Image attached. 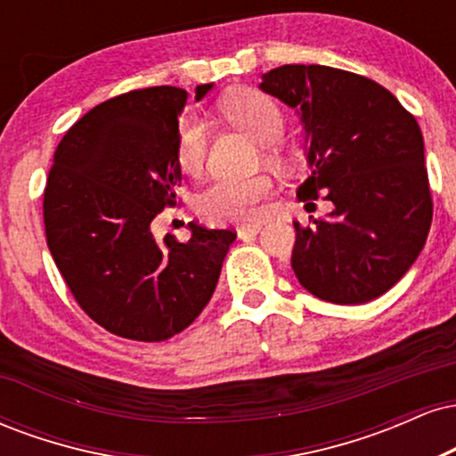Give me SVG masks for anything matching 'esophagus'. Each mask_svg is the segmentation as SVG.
<instances>
[{
    "instance_id": "34e87169",
    "label": "esophagus",
    "mask_w": 456,
    "mask_h": 456,
    "mask_svg": "<svg viewBox=\"0 0 456 456\" xmlns=\"http://www.w3.org/2000/svg\"><path fill=\"white\" fill-rule=\"evenodd\" d=\"M259 232H261V224H248V227L238 229V238L240 240H253Z\"/></svg>"
}]
</instances>
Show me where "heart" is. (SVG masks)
I'll use <instances>...</instances> for the list:
<instances>
[{"instance_id":"1","label":"heart","mask_w":456,"mask_h":456,"mask_svg":"<svg viewBox=\"0 0 456 456\" xmlns=\"http://www.w3.org/2000/svg\"><path fill=\"white\" fill-rule=\"evenodd\" d=\"M218 111L229 124L244 130L264 145V160L285 167L287 154L279 143L285 130V113L274 98L257 90H235L218 102ZM208 128L195 115H182L175 133V159L188 175H199L206 167ZM272 195L265 175L248 180H216L197 197V212L212 224H250L261 218V203Z\"/></svg>"}]
</instances>
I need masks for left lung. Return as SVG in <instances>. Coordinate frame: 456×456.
Here are the masks:
<instances>
[{
	"label": "left lung",
	"instance_id": "8db88e82",
	"mask_svg": "<svg viewBox=\"0 0 456 456\" xmlns=\"http://www.w3.org/2000/svg\"><path fill=\"white\" fill-rule=\"evenodd\" d=\"M261 78L305 126L311 175L297 199L323 195L334 206L311 227L294 223L297 281L334 305L375 300L411 268L431 229L416 118L379 83L338 68L287 64Z\"/></svg>",
	"mask_w": 456,
	"mask_h": 456
}]
</instances>
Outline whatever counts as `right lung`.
Returning a JSON list of instances; mask_svg holds the SVG:
<instances>
[{
	"mask_svg": "<svg viewBox=\"0 0 456 456\" xmlns=\"http://www.w3.org/2000/svg\"><path fill=\"white\" fill-rule=\"evenodd\" d=\"M210 90L197 86L195 101ZM186 98L159 86L101 102L64 134L46 177L45 232L57 270L98 326L130 341H167L191 326L235 240L197 223H188V242L151 233V221L177 201Z\"/></svg>",
	"mask_w": 456,
	"mask_h": 456,
	"instance_id": "1",
	"label": "right lung"
}]
</instances>
